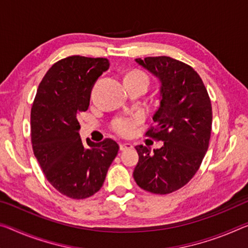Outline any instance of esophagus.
Masks as SVG:
<instances>
[{"label":"esophagus","instance_id":"esophagus-1","mask_svg":"<svg viewBox=\"0 0 248 248\" xmlns=\"http://www.w3.org/2000/svg\"><path fill=\"white\" fill-rule=\"evenodd\" d=\"M119 147H120V150L124 151V150H127V149L133 148V145L131 143H120Z\"/></svg>","mask_w":248,"mask_h":248}]
</instances>
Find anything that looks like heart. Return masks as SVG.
Masks as SVG:
<instances>
[{
  "label": "heart",
  "mask_w": 248,
  "mask_h": 248,
  "mask_svg": "<svg viewBox=\"0 0 248 248\" xmlns=\"http://www.w3.org/2000/svg\"><path fill=\"white\" fill-rule=\"evenodd\" d=\"M130 75L144 78V79H147L149 81L147 75L141 72H136ZM141 121H142V116L139 115V113L130 116H121L116 118V119L112 121L111 129L117 133V135H119L121 137H130L133 135V132H135L137 125L141 124Z\"/></svg>",
  "instance_id": "heart-1"
}]
</instances>
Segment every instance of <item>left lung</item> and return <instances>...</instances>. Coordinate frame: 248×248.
<instances>
[{"mask_svg": "<svg viewBox=\"0 0 248 248\" xmlns=\"http://www.w3.org/2000/svg\"><path fill=\"white\" fill-rule=\"evenodd\" d=\"M159 79L155 125L145 135L163 141L160 149L137 145V184L155 194H169L193 178L209 148L212 106L201 77L184 62L168 56L135 60Z\"/></svg>", "mask_w": 248, "mask_h": 248, "instance_id": "obj_1", "label": "left lung"}]
</instances>
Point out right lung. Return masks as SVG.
I'll return each instance as SVG.
<instances>
[{
  "label": "right lung",
  "mask_w": 248,
  "mask_h": 248,
  "mask_svg": "<svg viewBox=\"0 0 248 248\" xmlns=\"http://www.w3.org/2000/svg\"><path fill=\"white\" fill-rule=\"evenodd\" d=\"M109 68L107 58L70 56L48 69L31 110L34 155L60 193L81 200L100 190L119 150L111 139L82 142L78 117L89 107L92 89Z\"/></svg>",
  "instance_id": "obj_1"
}]
</instances>
